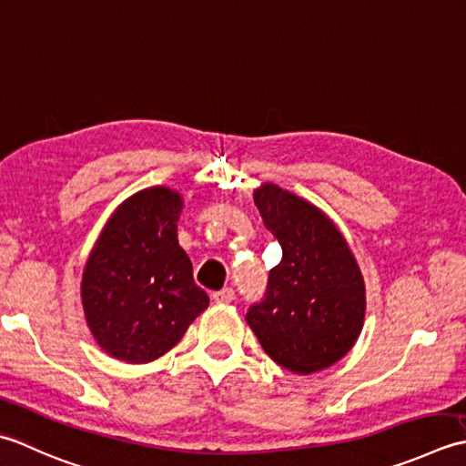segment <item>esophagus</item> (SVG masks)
<instances>
[{"mask_svg": "<svg viewBox=\"0 0 466 466\" xmlns=\"http://www.w3.org/2000/svg\"><path fill=\"white\" fill-rule=\"evenodd\" d=\"M215 303H231L235 299V291L231 288H223L221 291L213 293Z\"/></svg>", "mask_w": 466, "mask_h": 466, "instance_id": "esophagus-1", "label": "esophagus"}]
</instances>
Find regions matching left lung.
<instances>
[{
    "instance_id": "obj_1",
    "label": "left lung",
    "mask_w": 466,
    "mask_h": 466,
    "mask_svg": "<svg viewBox=\"0 0 466 466\" xmlns=\"http://www.w3.org/2000/svg\"><path fill=\"white\" fill-rule=\"evenodd\" d=\"M263 225L281 245L268 296L247 324L275 364L313 374L354 348L366 319V283L346 237L319 207L273 183L255 188Z\"/></svg>"
}]
</instances>
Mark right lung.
Returning a JSON list of instances; mask_svg holds the SVG:
<instances>
[{"label":"right lung","instance_id":"right-lung-1","mask_svg":"<svg viewBox=\"0 0 466 466\" xmlns=\"http://www.w3.org/2000/svg\"><path fill=\"white\" fill-rule=\"evenodd\" d=\"M183 195L148 187L122 201L84 265V318L100 350L127 364L165 356L185 336L208 296L178 245Z\"/></svg>","mask_w":466,"mask_h":466}]
</instances>
